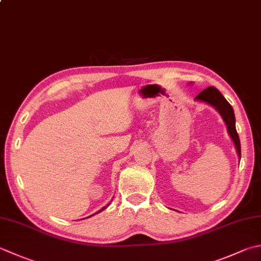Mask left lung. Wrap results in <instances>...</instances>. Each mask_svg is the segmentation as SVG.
<instances>
[{"instance_id":"obj_1","label":"left lung","mask_w":261,"mask_h":261,"mask_svg":"<svg viewBox=\"0 0 261 261\" xmlns=\"http://www.w3.org/2000/svg\"><path fill=\"white\" fill-rule=\"evenodd\" d=\"M195 99L205 101V103L215 107L216 111L223 117L224 122H225L228 135L231 136L234 145H236L239 157H241V145H240V138L236 127V115H234V111L228 101L224 98V96L219 93V90L216 89L215 87H208L205 90H202Z\"/></svg>"}]
</instances>
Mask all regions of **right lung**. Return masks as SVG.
<instances>
[{
	"label": "right lung",
	"mask_w": 261,
	"mask_h": 261,
	"mask_svg": "<svg viewBox=\"0 0 261 261\" xmlns=\"http://www.w3.org/2000/svg\"><path fill=\"white\" fill-rule=\"evenodd\" d=\"M109 205H110V203H109ZM106 207H107V206H105V207H103V208H101V209H100V211H99V212H97V213H95V214H98V213H100V212H101V211H104V209H105V208H106ZM95 214H94V215H95ZM89 217H90V216H89Z\"/></svg>",
	"instance_id": "1"
}]
</instances>
